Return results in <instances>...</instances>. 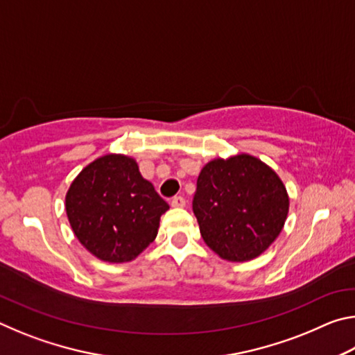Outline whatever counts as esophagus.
<instances>
[{"mask_svg":"<svg viewBox=\"0 0 355 355\" xmlns=\"http://www.w3.org/2000/svg\"><path fill=\"white\" fill-rule=\"evenodd\" d=\"M171 205H172L173 208H183V207L186 205L184 197H182V196H175V197H173V199L171 200Z\"/></svg>","mask_w":355,"mask_h":355,"instance_id":"1","label":"esophagus"}]
</instances>
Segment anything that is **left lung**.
Returning a JSON list of instances; mask_svg holds the SVG:
<instances>
[{
  "label": "left lung",
  "instance_id": "8db88e82",
  "mask_svg": "<svg viewBox=\"0 0 355 355\" xmlns=\"http://www.w3.org/2000/svg\"><path fill=\"white\" fill-rule=\"evenodd\" d=\"M290 199L284 182L255 156L241 153L203 166L192 209L203 241L228 261H249L285 225Z\"/></svg>",
  "mask_w": 355,
  "mask_h": 355
}]
</instances>
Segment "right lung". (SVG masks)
<instances>
[{
    "mask_svg": "<svg viewBox=\"0 0 355 355\" xmlns=\"http://www.w3.org/2000/svg\"><path fill=\"white\" fill-rule=\"evenodd\" d=\"M169 205L141 175L136 159L110 153L71 182L65 211L84 248L107 263L135 260L158 235Z\"/></svg>",
    "mask_w": 355,
    "mask_h": 355,
    "instance_id": "add662e5",
    "label": "right lung"
}]
</instances>
